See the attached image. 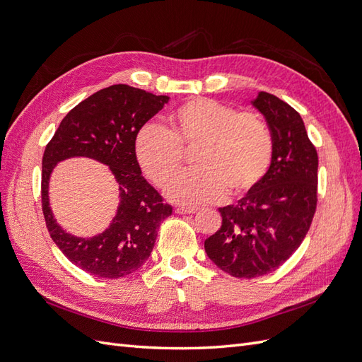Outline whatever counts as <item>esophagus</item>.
Masks as SVG:
<instances>
[{"mask_svg":"<svg viewBox=\"0 0 362 362\" xmlns=\"http://www.w3.org/2000/svg\"><path fill=\"white\" fill-rule=\"evenodd\" d=\"M198 210H196V208H185V206H181V208H177V213L178 214H193V213H196Z\"/></svg>","mask_w":362,"mask_h":362,"instance_id":"obj_1","label":"esophagus"}]
</instances>
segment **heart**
I'll use <instances>...</instances> for the list:
<instances>
[{
    "instance_id": "obj_1",
    "label": "heart",
    "mask_w": 362,
    "mask_h": 362,
    "mask_svg": "<svg viewBox=\"0 0 362 362\" xmlns=\"http://www.w3.org/2000/svg\"><path fill=\"white\" fill-rule=\"evenodd\" d=\"M194 146H199L194 156L199 169L184 175L168 192L181 205L218 202L228 189L237 196L250 192L264 178L273 156L264 120L208 98L181 104L169 116V129L141 128L134 154L145 177L166 189L182 170V149Z\"/></svg>"
}]
</instances>
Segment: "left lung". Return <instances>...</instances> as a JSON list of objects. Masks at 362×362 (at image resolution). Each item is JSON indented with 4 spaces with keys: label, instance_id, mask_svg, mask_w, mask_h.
Wrapping results in <instances>:
<instances>
[{
    "label": "left lung",
    "instance_id": "8db88e82",
    "mask_svg": "<svg viewBox=\"0 0 362 362\" xmlns=\"http://www.w3.org/2000/svg\"><path fill=\"white\" fill-rule=\"evenodd\" d=\"M250 104L270 129V168L237 204L218 208L222 226L204 243L218 269L247 279L276 270L303 242L315 213L319 169L317 151L291 105L267 92Z\"/></svg>",
    "mask_w": 362,
    "mask_h": 362
}]
</instances>
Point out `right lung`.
<instances>
[{"mask_svg": "<svg viewBox=\"0 0 362 362\" xmlns=\"http://www.w3.org/2000/svg\"><path fill=\"white\" fill-rule=\"evenodd\" d=\"M170 98L115 84L75 105L60 122L42 158V210L52 242L76 267L96 278L116 279L145 264L157 231L172 206L144 178L134 141L140 128ZM86 156L109 166L119 185V205L111 226L93 238L66 233L49 206V178L60 160Z\"/></svg>", "mask_w": 362, "mask_h": 362, "instance_id": "1", "label": "right lung"}]
</instances>
